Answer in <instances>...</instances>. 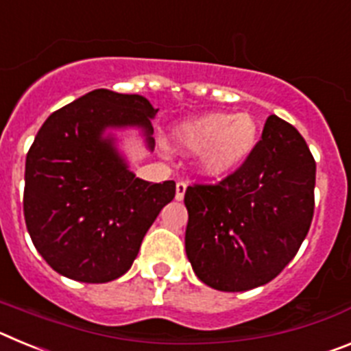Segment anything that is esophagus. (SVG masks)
Masks as SVG:
<instances>
[{
	"label": "esophagus",
	"mask_w": 351,
	"mask_h": 351,
	"mask_svg": "<svg viewBox=\"0 0 351 351\" xmlns=\"http://www.w3.org/2000/svg\"><path fill=\"white\" fill-rule=\"evenodd\" d=\"M186 188H188V184H186L184 181H179L178 184H176V200H182V198H184Z\"/></svg>",
	"instance_id": "esophagus-1"
}]
</instances>
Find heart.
<instances>
[{
  "label": "heart",
  "instance_id": "heart-1",
  "mask_svg": "<svg viewBox=\"0 0 351 351\" xmlns=\"http://www.w3.org/2000/svg\"><path fill=\"white\" fill-rule=\"evenodd\" d=\"M258 121L247 112H213L186 121L173 138L188 151H203L202 167L210 176H225L237 169L258 142Z\"/></svg>",
  "mask_w": 351,
  "mask_h": 351
}]
</instances>
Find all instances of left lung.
Instances as JSON below:
<instances>
[{"label": "left lung", "mask_w": 351, "mask_h": 351, "mask_svg": "<svg viewBox=\"0 0 351 351\" xmlns=\"http://www.w3.org/2000/svg\"><path fill=\"white\" fill-rule=\"evenodd\" d=\"M315 181V158L302 135L269 116L234 172L186 190V255L198 280L219 291H246L274 280L308 235Z\"/></svg>", "instance_id": "8db88e82"}]
</instances>
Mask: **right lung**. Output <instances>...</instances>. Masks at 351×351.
Segmentation results:
<instances>
[{
  "mask_svg": "<svg viewBox=\"0 0 351 351\" xmlns=\"http://www.w3.org/2000/svg\"><path fill=\"white\" fill-rule=\"evenodd\" d=\"M158 108L141 95L95 89L52 112L26 156L24 219L56 272L82 283L117 280L176 197V182L135 178L104 141L107 126H141L149 147Z\"/></svg>",
  "mask_w": 351,
  "mask_h": 351,
  "instance_id": "add662e5",
  "label": "right lung"
}]
</instances>
